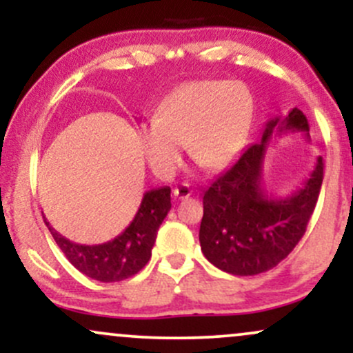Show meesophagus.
Here are the masks:
<instances>
[{
  "mask_svg": "<svg viewBox=\"0 0 353 353\" xmlns=\"http://www.w3.org/2000/svg\"><path fill=\"white\" fill-rule=\"evenodd\" d=\"M172 194L177 199H185V197H189L190 194H192V189L189 188V184H181L172 190Z\"/></svg>",
  "mask_w": 353,
  "mask_h": 353,
  "instance_id": "1",
  "label": "esophagus"
}]
</instances>
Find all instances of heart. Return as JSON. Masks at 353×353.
<instances>
[{"label": "heart", "instance_id": "heart-1", "mask_svg": "<svg viewBox=\"0 0 353 353\" xmlns=\"http://www.w3.org/2000/svg\"><path fill=\"white\" fill-rule=\"evenodd\" d=\"M254 98L242 83L190 81L168 96L157 119L141 125L139 143L151 168L168 177L181 163L184 143L194 161L221 169L245 143Z\"/></svg>", "mask_w": 353, "mask_h": 353}]
</instances>
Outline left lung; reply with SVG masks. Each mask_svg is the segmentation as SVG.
<instances>
[{
  "label": "left lung",
  "instance_id": "1",
  "mask_svg": "<svg viewBox=\"0 0 353 353\" xmlns=\"http://www.w3.org/2000/svg\"><path fill=\"white\" fill-rule=\"evenodd\" d=\"M303 132L309 123L294 108L283 119L267 123L262 141L249 145L225 172L205 189L199 241L205 259L232 275H257L274 269L299 244L317 204L323 161L289 197H269L262 185L265 148L274 132Z\"/></svg>",
  "mask_w": 353,
  "mask_h": 353
}]
</instances>
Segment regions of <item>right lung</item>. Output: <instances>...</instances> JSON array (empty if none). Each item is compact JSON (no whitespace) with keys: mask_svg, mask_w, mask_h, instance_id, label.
<instances>
[{"mask_svg":"<svg viewBox=\"0 0 353 353\" xmlns=\"http://www.w3.org/2000/svg\"><path fill=\"white\" fill-rule=\"evenodd\" d=\"M171 209V188L148 190L139 210L125 228L112 241L98 245H81L71 242L46 225L56 244L79 272L99 282H119L132 277L148 264L156 242L157 230Z\"/></svg>","mask_w":353,"mask_h":353,"instance_id":"right-lung-1","label":"right lung"}]
</instances>
